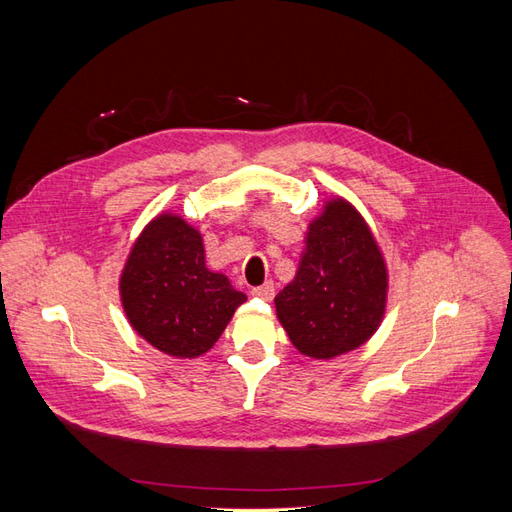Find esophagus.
<instances>
[{
	"label": "esophagus",
	"mask_w": 512,
	"mask_h": 512,
	"mask_svg": "<svg viewBox=\"0 0 512 512\" xmlns=\"http://www.w3.org/2000/svg\"><path fill=\"white\" fill-rule=\"evenodd\" d=\"M252 294H254V297H258V299L271 301L273 294H275V286H273V282H265V284L252 288Z\"/></svg>",
	"instance_id": "1"
}]
</instances>
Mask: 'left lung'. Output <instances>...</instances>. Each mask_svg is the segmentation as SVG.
<instances>
[{
    "label": "left lung",
    "mask_w": 512,
    "mask_h": 512,
    "mask_svg": "<svg viewBox=\"0 0 512 512\" xmlns=\"http://www.w3.org/2000/svg\"><path fill=\"white\" fill-rule=\"evenodd\" d=\"M386 303V267L365 220L346 200H331L312 222L297 277L275 297L292 346L333 359L374 335Z\"/></svg>",
    "instance_id": "8db88e82"
}]
</instances>
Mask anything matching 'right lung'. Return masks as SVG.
<instances>
[{
	"instance_id": "obj_1",
	"label": "right lung",
	"mask_w": 512,
	"mask_h": 512,
	"mask_svg": "<svg viewBox=\"0 0 512 512\" xmlns=\"http://www.w3.org/2000/svg\"><path fill=\"white\" fill-rule=\"evenodd\" d=\"M119 290L136 333L179 359L205 354L245 301L226 275L205 267L200 232L170 213L136 239Z\"/></svg>"
}]
</instances>
